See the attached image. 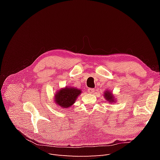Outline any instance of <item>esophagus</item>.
<instances>
[{
	"instance_id": "obj_1",
	"label": "esophagus",
	"mask_w": 160,
	"mask_h": 160,
	"mask_svg": "<svg viewBox=\"0 0 160 160\" xmlns=\"http://www.w3.org/2000/svg\"><path fill=\"white\" fill-rule=\"evenodd\" d=\"M88 93H93L95 92V89L89 88V89H88Z\"/></svg>"
}]
</instances>
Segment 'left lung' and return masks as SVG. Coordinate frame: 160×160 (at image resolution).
I'll return each instance as SVG.
<instances>
[{
    "instance_id": "obj_1",
    "label": "left lung",
    "mask_w": 160,
    "mask_h": 160,
    "mask_svg": "<svg viewBox=\"0 0 160 160\" xmlns=\"http://www.w3.org/2000/svg\"><path fill=\"white\" fill-rule=\"evenodd\" d=\"M103 97L105 98V100L109 103H114L116 102V101H117L112 92L108 90H106L104 91Z\"/></svg>"
}]
</instances>
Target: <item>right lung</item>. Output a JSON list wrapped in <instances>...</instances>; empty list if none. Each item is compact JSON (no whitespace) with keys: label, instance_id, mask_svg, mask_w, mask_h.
<instances>
[{"label":"right lung","instance_id":"obj_1","mask_svg":"<svg viewBox=\"0 0 160 160\" xmlns=\"http://www.w3.org/2000/svg\"><path fill=\"white\" fill-rule=\"evenodd\" d=\"M81 93V89L67 86L57 91L54 95V101L61 108H69L75 103V101Z\"/></svg>","mask_w":160,"mask_h":160}]
</instances>
